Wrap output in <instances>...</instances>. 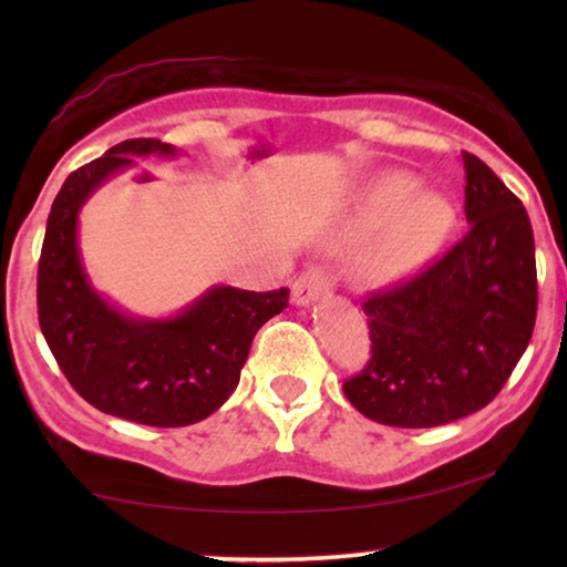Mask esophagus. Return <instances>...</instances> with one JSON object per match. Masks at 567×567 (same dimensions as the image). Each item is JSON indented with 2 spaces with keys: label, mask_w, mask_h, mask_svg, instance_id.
I'll return each mask as SVG.
<instances>
[{
  "label": "esophagus",
  "mask_w": 567,
  "mask_h": 567,
  "mask_svg": "<svg viewBox=\"0 0 567 567\" xmlns=\"http://www.w3.org/2000/svg\"><path fill=\"white\" fill-rule=\"evenodd\" d=\"M330 292V277L324 270H310L292 285V302L297 307L312 305L318 297Z\"/></svg>",
  "instance_id": "obj_1"
}]
</instances>
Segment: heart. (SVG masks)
<instances>
[{"label":"heart","instance_id":"obj_1","mask_svg":"<svg viewBox=\"0 0 567 567\" xmlns=\"http://www.w3.org/2000/svg\"><path fill=\"white\" fill-rule=\"evenodd\" d=\"M453 223V207L437 192H417V182L405 175L380 177L368 189L354 215V227L364 235H380L368 255V275L378 282H395L410 275L433 252Z\"/></svg>","mask_w":567,"mask_h":567}]
</instances>
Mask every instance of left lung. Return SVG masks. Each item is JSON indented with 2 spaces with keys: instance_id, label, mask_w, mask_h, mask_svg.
I'll use <instances>...</instances> for the list:
<instances>
[{
  "instance_id": "left-lung-1",
  "label": "left lung",
  "mask_w": 567,
  "mask_h": 567,
  "mask_svg": "<svg viewBox=\"0 0 567 567\" xmlns=\"http://www.w3.org/2000/svg\"><path fill=\"white\" fill-rule=\"evenodd\" d=\"M467 235L362 310L372 360L344 382L364 417L437 427L485 408L530 342L537 310L535 243L525 207L483 159L463 152Z\"/></svg>"
}]
</instances>
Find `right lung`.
<instances>
[{"mask_svg":"<svg viewBox=\"0 0 567 567\" xmlns=\"http://www.w3.org/2000/svg\"><path fill=\"white\" fill-rule=\"evenodd\" d=\"M159 140H127L80 167L56 192L40 257L42 334L66 380L107 415L182 427L233 395L257 330L287 307L290 290L249 292L213 285L169 318H142L92 285L80 249V213L104 182L134 159H172Z\"/></svg>","mask_w":567,"mask_h":567,"instance_id":"add662e5","label":"right lung"}]
</instances>
